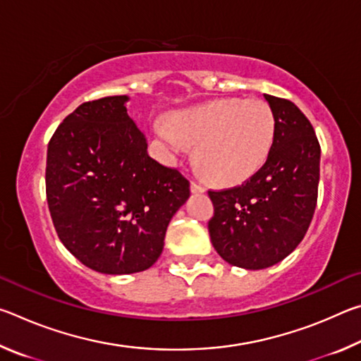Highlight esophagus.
Segmentation results:
<instances>
[{
  "instance_id": "1",
  "label": "esophagus",
  "mask_w": 361,
  "mask_h": 361,
  "mask_svg": "<svg viewBox=\"0 0 361 361\" xmlns=\"http://www.w3.org/2000/svg\"><path fill=\"white\" fill-rule=\"evenodd\" d=\"M191 192H194V194H202V192H205V188H204L202 185H199V183L192 181V183H191Z\"/></svg>"
}]
</instances>
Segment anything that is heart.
Instances as JSON below:
<instances>
[{"instance_id": "obj_1", "label": "heart", "mask_w": 361, "mask_h": 361, "mask_svg": "<svg viewBox=\"0 0 361 361\" xmlns=\"http://www.w3.org/2000/svg\"><path fill=\"white\" fill-rule=\"evenodd\" d=\"M156 135L173 154L195 146V164L216 185H237L258 172L271 154L276 119L261 100L219 99L157 121Z\"/></svg>"}]
</instances>
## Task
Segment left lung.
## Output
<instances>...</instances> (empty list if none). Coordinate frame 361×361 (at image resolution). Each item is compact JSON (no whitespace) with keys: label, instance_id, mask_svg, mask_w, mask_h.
I'll use <instances>...</instances> for the list:
<instances>
[{"label":"left lung","instance_id":"8db88e82","mask_svg":"<svg viewBox=\"0 0 361 361\" xmlns=\"http://www.w3.org/2000/svg\"><path fill=\"white\" fill-rule=\"evenodd\" d=\"M276 119L267 161L243 185L209 191L213 247L232 266L258 271L285 259L312 221L320 180V145L295 103L264 94Z\"/></svg>","mask_w":361,"mask_h":361}]
</instances>
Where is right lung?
Returning <instances> with one entry per match:
<instances>
[{
  "label": "right lung",
  "instance_id": "right-lung-1",
  "mask_svg": "<svg viewBox=\"0 0 361 361\" xmlns=\"http://www.w3.org/2000/svg\"><path fill=\"white\" fill-rule=\"evenodd\" d=\"M127 95L85 102L47 146L46 194L66 250L97 272L146 271L162 253L170 219L189 181L148 154Z\"/></svg>",
  "mask_w": 361,
  "mask_h": 361
}]
</instances>
